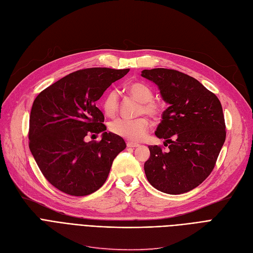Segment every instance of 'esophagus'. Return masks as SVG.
Here are the masks:
<instances>
[{"label":"esophagus","mask_w":253,"mask_h":253,"mask_svg":"<svg viewBox=\"0 0 253 253\" xmlns=\"http://www.w3.org/2000/svg\"><path fill=\"white\" fill-rule=\"evenodd\" d=\"M139 145L137 143H132V142H128L127 143V147L129 148H135V147H138Z\"/></svg>","instance_id":"34e87169"}]
</instances>
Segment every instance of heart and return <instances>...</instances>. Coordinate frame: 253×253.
Masks as SVG:
<instances>
[{
    "mask_svg": "<svg viewBox=\"0 0 253 253\" xmlns=\"http://www.w3.org/2000/svg\"><path fill=\"white\" fill-rule=\"evenodd\" d=\"M127 90L132 97L141 101L142 105L139 107V114H146L152 118H157L162 115L164 110L163 103L153 98V89L149 84L142 81L131 82L128 84ZM119 91L115 88L109 89L102 100L103 110L108 117H114L119 110ZM109 129L112 133L121 137L137 142L146 135L149 129V122L143 117L132 120L119 118L111 122Z\"/></svg>",
    "mask_w": 253,
    "mask_h": 253,
    "instance_id": "heart-1",
    "label": "heart"
}]
</instances>
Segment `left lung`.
I'll list each match as a JSON object with an SVG mask.
<instances>
[{
  "label": "left lung",
  "instance_id": "obj_1",
  "mask_svg": "<svg viewBox=\"0 0 253 253\" xmlns=\"http://www.w3.org/2000/svg\"><path fill=\"white\" fill-rule=\"evenodd\" d=\"M170 106L155 135L169 146H149L150 158L144 169L148 181L163 193L189 192L208 178L225 142V120L221 102L213 92L184 73L169 69L144 70Z\"/></svg>",
  "mask_w": 253,
  "mask_h": 253
}]
</instances>
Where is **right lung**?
Masks as SVG:
<instances>
[{"label": "right lung", "mask_w": 253, "mask_h": 253, "mask_svg": "<svg viewBox=\"0 0 253 253\" xmlns=\"http://www.w3.org/2000/svg\"><path fill=\"white\" fill-rule=\"evenodd\" d=\"M129 69L90 68L73 72L40 92L29 121V148L44 178L59 191L86 196L106 181L112 162L126 148L121 136L105 132L96 106L111 83ZM103 132L99 142H85Z\"/></svg>", "instance_id": "1"}]
</instances>
